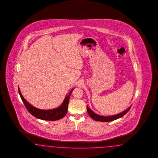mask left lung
<instances>
[{
  "instance_id": "left-lung-1",
  "label": "left lung",
  "mask_w": 158,
  "mask_h": 158,
  "mask_svg": "<svg viewBox=\"0 0 158 158\" xmlns=\"http://www.w3.org/2000/svg\"><path fill=\"white\" fill-rule=\"evenodd\" d=\"M131 106V105H130L127 109H126V110L120 112L118 114L111 115V116H102V115H98V114H96L93 110H91V109L88 106H87V112H88L89 115H90V116L93 119H94L96 121L106 122H110V121H113V120L118 119L119 118H120L121 117L123 116L129 110Z\"/></svg>"
}]
</instances>
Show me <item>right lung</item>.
Returning a JSON list of instances; mask_svg holds the SVG:
<instances>
[{
  "instance_id": "1",
  "label": "right lung",
  "mask_w": 158,
  "mask_h": 158,
  "mask_svg": "<svg viewBox=\"0 0 158 158\" xmlns=\"http://www.w3.org/2000/svg\"><path fill=\"white\" fill-rule=\"evenodd\" d=\"M73 89H72L69 93V94L65 96L64 101L62 102L61 105L58 106L57 108L51 109V110H41V109L37 108L34 106L33 105L30 104L24 98V97L22 95L19 87V93L26 108L31 115H33L35 118L40 119L55 121V120L61 119L66 115L68 111V103H69L70 96Z\"/></svg>"
}]
</instances>
